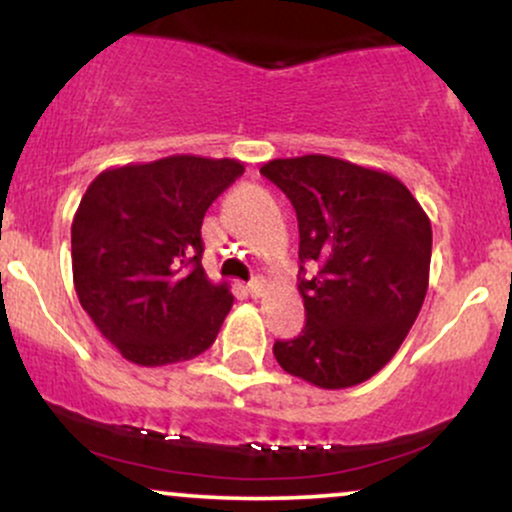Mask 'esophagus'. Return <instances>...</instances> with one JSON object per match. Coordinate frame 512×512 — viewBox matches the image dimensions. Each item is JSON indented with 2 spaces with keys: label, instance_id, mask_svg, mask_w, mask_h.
<instances>
[{
  "label": "esophagus",
  "instance_id": "esophagus-1",
  "mask_svg": "<svg viewBox=\"0 0 512 512\" xmlns=\"http://www.w3.org/2000/svg\"><path fill=\"white\" fill-rule=\"evenodd\" d=\"M248 293L252 298H260L264 293V281L262 279H252L248 284Z\"/></svg>",
  "mask_w": 512,
  "mask_h": 512
}]
</instances>
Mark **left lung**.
<instances>
[{"label": "left lung", "mask_w": 512, "mask_h": 512, "mask_svg": "<svg viewBox=\"0 0 512 512\" xmlns=\"http://www.w3.org/2000/svg\"><path fill=\"white\" fill-rule=\"evenodd\" d=\"M260 173L291 199L301 233L305 327L274 344L276 361L325 390L363 383L397 354L424 305L431 221L397 178L342 158H276Z\"/></svg>", "instance_id": "left-lung-1"}]
</instances>
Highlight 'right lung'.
<instances>
[{
  "label": "right lung",
  "instance_id": "add662e5",
  "mask_svg": "<svg viewBox=\"0 0 512 512\" xmlns=\"http://www.w3.org/2000/svg\"><path fill=\"white\" fill-rule=\"evenodd\" d=\"M243 170L233 158L168 156L88 185L72 223L74 289L127 361L166 366L214 344L233 296L204 274L202 221Z\"/></svg>",
  "mask_w": 512,
  "mask_h": 512
}]
</instances>
